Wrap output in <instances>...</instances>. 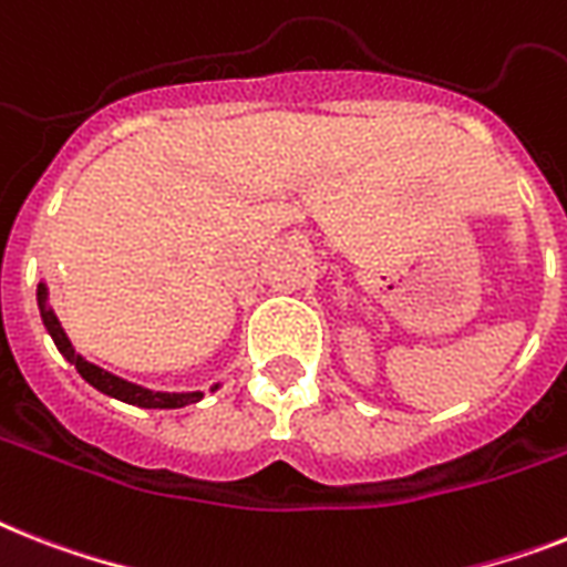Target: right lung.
Returning <instances> with one entry per match:
<instances>
[{"mask_svg": "<svg viewBox=\"0 0 567 567\" xmlns=\"http://www.w3.org/2000/svg\"><path fill=\"white\" fill-rule=\"evenodd\" d=\"M37 306H40V315H43V323L52 334L54 347L69 363H75V370L81 372V379L90 381L92 388L101 390L104 395H113L118 402L136 404V408H159V411H174V408H186V404H195L204 399V393H154V390H145L140 384H131V381L118 379L113 372L101 370L95 363L84 361V358L78 355L75 347L69 343L66 331L60 326L58 315H54L52 308H49V291H45V285H37Z\"/></svg>", "mask_w": 567, "mask_h": 567, "instance_id": "1", "label": "right lung"}]
</instances>
